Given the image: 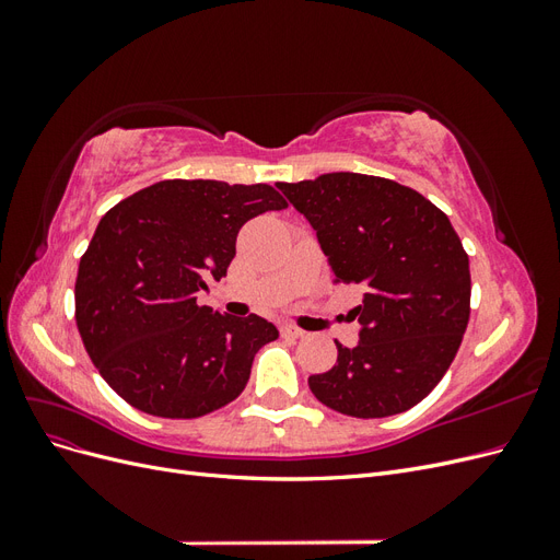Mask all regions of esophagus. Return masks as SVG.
<instances>
[{
  "mask_svg": "<svg viewBox=\"0 0 560 560\" xmlns=\"http://www.w3.org/2000/svg\"><path fill=\"white\" fill-rule=\"evenodd\" d=\"M280 334L287 336V338H301L306 331H301V329L294 327V325H282V327H280Z\"/></svg>",
  "mask_w": 560,
  "mask_h": 560,
  "instance_id": "34e87169",
  "label": "esophagus"
}]
</instances>
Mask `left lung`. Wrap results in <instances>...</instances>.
<instances>
[{
    "label": "left lung",
    "instance_id": "left-lung-1",
    "mask_svg": "<svg viewBox=\"0 0 560 560\" xmlns=\"http://www.w3.org/2000/svg\"><path fill=\"white\" fill-rule=\"evenodd\" d=\"M278 189L308 219L334 282L362 284L348 313L360 341L313 395L352 418L409 411L444 378L469 322V257L448 217L418 191L385 177L327 173Z\"/></svg>",
    "mask_w": 560,
    "mask_h": 560
}]
</instances>
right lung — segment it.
<instances>
[{
  "mask_svg": "<svg viewBox=\"0 0 560 560\" xmlns=\"http://www.w3.org/2000/svg\"><path fill=\"white\" fill-rule=\"evenodd\" d=\"M284 208L268 184L165 179L100 219L79 261L77 327L118 397L149 416L198 418L243 393L278 329L200 306L198 294L226 276L243 224Z\"/></svg>",
  "mask_w": 560,
  "mask_h": 560,
  "instance_id": "1",
  "label": "right lung"
}]
</instances>
